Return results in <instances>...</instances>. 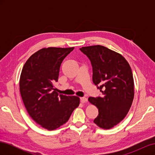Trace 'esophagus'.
<instances>
[{
  "mask_svg": "<svg viewBox=\"0 0 155 155\" xmlns=\"http://www.w3.org/2000/svg\"><path fill=\"white\" fill-rule=\"evenodd\" d=\"M80 100H81V101L82 103H87V101H88L87 98H86V97H80Z\"/></svg>",
  "mask_w": 155,
  "mask_h": 155,
  "instance_id": "obj_1",
  "label": "esophagus"
}]
</instances>
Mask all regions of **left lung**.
Segmentation results:
<instances>
[{
	"label": "left lung",
	"instance_id": "1",
	"mask_svg": "<svg viewBox=\"0 0 155 155\" xmlns=\"http://www.w3.org/2000/svg\"><path fill=\"white\" fill-rule=\"evenodd\" d=\"M80 50L90 59L93 83L102 92L101 97H88L99 112L94 122L102 129H111L125 118L132 105V70L122 55L104 46H85Z\"/></svg>",
	"mask_w": 155,
	"mask_h": 155
}]
</instances>
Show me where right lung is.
<instances>
[{"label":"right lung","instance_id":"1","mask_svg":"<svg viewBox=\"0 0 155 155\" xmlns=\"http://www.w3.org/2000/svg\"><path fill=\"white\" fill-rule=\"evenodd\" d=\"M74 48H42L22 68L19 87L23 103L31 118L46 129L52 130L66 123L79 105L78 96L59 94L54 87L61 63Z\"/></svg>","mask_w":155,"mask_h":155}]
</instances>
